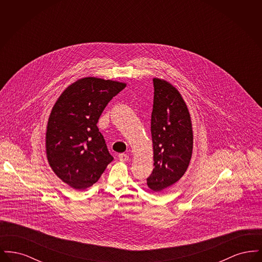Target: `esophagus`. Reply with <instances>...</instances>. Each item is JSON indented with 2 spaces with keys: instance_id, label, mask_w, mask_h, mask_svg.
Masks as SVG:
<instances>
[{
  "instance_id": "esophagus-1",
  "label": "esophagus",
  "mask_w": 262,
  "mask_h": 262,
  "mask_svg": "<svg viewBox=\"0 0 262 262\" xmlns=\"http://www.w3.org/2000/svg\"><path fill=\"white\" fill-rule=\"evenodd\" d=\"M128 159H129L128 155H126L125 153H122V154L119 155V160L122 161V162H125V161H127Z\"/></svg>"
}]
</instances>
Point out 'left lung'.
I'll return each instance as SVG.
<instances>
[{"instance_id":"1","label":"left lung","mask_w":262,"mask_h":262,"mask_svg":"<svg viewBox=\"0 0 262 262\" xmlns=\"http://www.w3.org/2000/svg\"><path fill=\"white\" fill-rule=\"evenodd\" d=\"M154 99L151 137L154 169L147 178L153 191L176 184L186 173L193 147V134L187 104L170 82L153 78Z\"/></svg>"}]
</instances>
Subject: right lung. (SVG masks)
<instances>
[{
    "label": "right lung",
    "mask_w": 262,
    "mask_h": 262,
    "mask_svg": "<svg viewBox=\"0 0 262 262\" xmlns=\"http://www.w3.org/2000/svg\"><path fill=\"white\" fill-rule=\"evenodd\" d=\"M125 86L88 76L66 88L56 101L47 124L46 155L54 173L68 186L91 187L112 162L97 123L107 104Z\"/></svg>",
    "instance_id": "1"
}]
</instances>
